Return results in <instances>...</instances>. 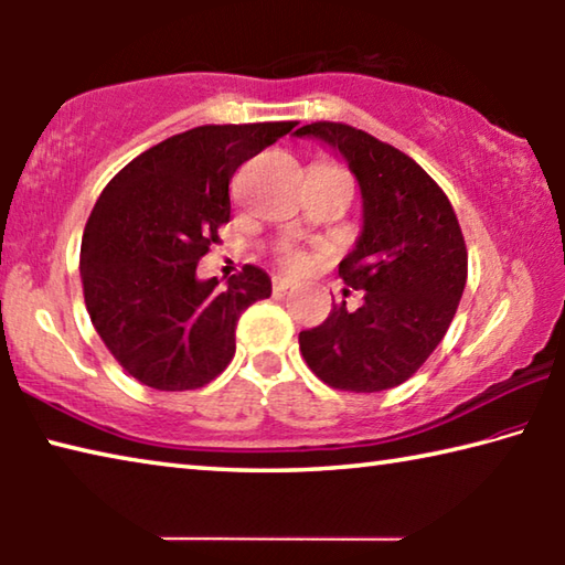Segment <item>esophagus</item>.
I'll return each mask as SVG.
<instances>
[{
  "label": "esophagus",
  "mask_w": 565,
  "mask_h": 565,
  "mask_svg": "<svg viewBox=\"0 0 565 565\" xmlns=\"http://www.w3.org/2000/svg\"><path fill=\"white\" fill-rule=\"evenodd\" d=\"M296 281L294 279H289V276H274V279H271V286H274V291L276 294H281V291H286V289H291V286H294Z\"/></svg>",
  "instance_id": "obj_1"
}]
</instances>
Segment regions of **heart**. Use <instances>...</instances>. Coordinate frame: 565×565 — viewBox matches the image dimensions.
<instances>
[{
	"instance_id": "b5f03b06",
	"label": "heart",
	"mask_w": 565,
	"mask_h": 565,
	"mask_svg": "<svg viewBox=\"0 0 565 565\" xmlns=\"http://www.w3.org/2000/svg\"><path fill=\"white\" fill-rule=\"evenodd\" d=\"M281 262L286 264V266H301L303 264V256L296 252V248H284L281 252Z\"/></svg>"
}]
</instances>
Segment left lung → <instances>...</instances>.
<instances>
[{"mask_svg": "<svg viewBox=\"0 0 565 565\" xmlns=\"http://www.w3.org/2000/svg\"><path fill=\"white\" fill-rule=\"evenodd\" d=\"M296 137L337 149L359 181L363 226L339 276L366 291L356 311L341 301L321 327L301 331V353L331 388H394L431 356L461 301L468 254L456 212L414 159L366 131L313 121Z\"/></svg>", "mask_w": 565, "mask_h": 565, "instance_id": "8db88e82", "label": "left lung"}]
</instances>
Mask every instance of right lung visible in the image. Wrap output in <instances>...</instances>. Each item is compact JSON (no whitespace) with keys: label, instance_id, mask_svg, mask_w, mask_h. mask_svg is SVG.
I'll list each match as a JSON object with an SVG mask.
<instances>
[{"label":"right lung","instance_id":"1","mask_svg":"<svg viewBox=\"0 0 565 565\" xmlns=\"http://www.w3.org/2000/svg\"><path fill=\"white\" fill-rule=\"evenodd\" d=\"M296 121L206 124L131 159L92 209L82 286L94 329L129 376L157 391L214 381L236 351V321L269 299L271 279L246 264L224 289L196 264L228 222L234 171Z\"/></svg>","mask_w":565,"mask_h":565}]
</instances>
